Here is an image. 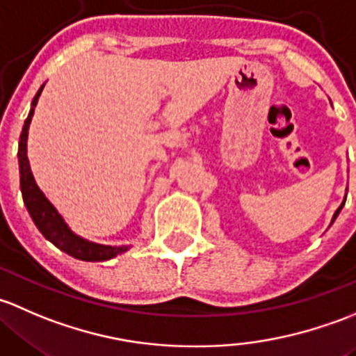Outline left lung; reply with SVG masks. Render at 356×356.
<instances>
[{
    "mask_svg": "<svg viewBox=\"0 0 356 356\" xmlns=\"http://www.w3.org/2000/svg\"><path fill=\"white\" fill-rule=\"evenodd\" d=\"M346 190H348V188H346ZM344 202H346V197H344V200H343V202H341V205H339V207H338V209H336L334 216H332V221H331V225H332V222H334V219H336V218H338V214H339V212H341V209H343V205H344Z\"/></svg>",
    "mask_w": 356,
    "mask_h": 356,
    "instance_id": "1",
    "label": "left lung"
}]
</instances>
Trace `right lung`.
I'll return each mask as SVG.
<instances>
[{"instance_id": "obj_1", "label": "right lung", "mask_w": 356, "mask_h": 356, "mask_svg": "<svg viewBox=\"0 0 356 356\" xmlns=\"http://www.w3.org/2000/svg\"><path fill=\"white\" fill-rule=\"evenodd\" d=\"M44 86L38 90L35 97L32 99V108L29 113L27 120H25L24 128L20 134V142H18V168H20V190L22 197H24V204L27 207L29 214H31L32 221L35 222L38 229L44 234L46 240H49L54 247L63 250L65 254L72 255V257L79 260H86V262H102V260H109L116 257L118 254H123L130 247H111V245H101L94 243V241L86 240V238L79 236L68 228L65 219L58 214L54 205L46 199V195L41 192V188L35 183L34 175L31 171V164H29L27 157V137H29V127H31L32 116H34V109L38 106L39 96H41Z\"/></svg>"}]
</instances>
